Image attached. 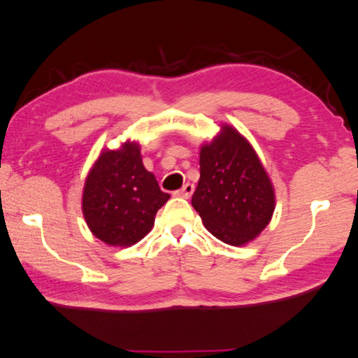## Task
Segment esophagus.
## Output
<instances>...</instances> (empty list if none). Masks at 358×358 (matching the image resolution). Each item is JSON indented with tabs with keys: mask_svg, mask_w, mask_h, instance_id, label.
<instances>
[{
	"mask_svg": "<svg viewBox=\"0 0 358 358\" xmlns=\"http://www.w3.org/2000/svg\"><path fill=\"white\" fill-rule=\"evenodd\" d=\"M192 192H194V185L186 183V185H183V188L177 191V194L181 196V197H185V199H189V197L192 196Z\"/></svg>",
	"mask_w": 358,
	"mask_h": 358,
	"instance_id": "1",
	"label": "esophagus"
}]
</instances>
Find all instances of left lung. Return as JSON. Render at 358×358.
<instances>
[{"label": "left lung", "mask_w": 358, "mask_h": 358, "mask_svg": "<svg viewBox=\"0 0 358 358\" xmlns=\"http://www.w3.org/2000/svg\"><path fill=\"white\" fill-rule=\"evenodd\" d=\"M201 178L192 207L221 242L242 247L269 224L275 192L268 172L239 130L223 124L199 152Z\"/></svg>", "instance_id": "1"}]
</instances>
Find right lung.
Masks as SVG:
<instances>
[{"label":"right lung","mask_w":358,"mask_h":358,"mask_svg":"<svg viewBox=\"0 0 358 358\" xmlns=\"http://www.w3.org/2000/svg\"><path fill=\"white\" fill-rule=\"evenodd\" d=\"M170 199L145 169L137 141L103 150L89 170L83 215L92 234L111 247H130L155 226L157 210Z\"/></svg>","instance_id":"obj_1"}]
</instances>
